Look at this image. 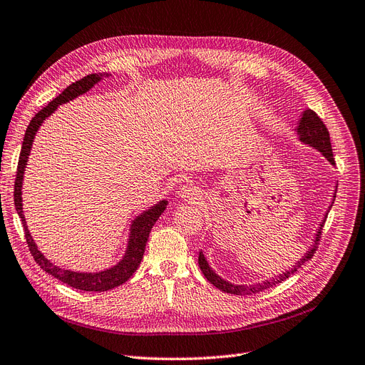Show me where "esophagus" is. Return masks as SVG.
Segmentation results:
<instances>
[{
  "label": "esophagus",
  "instance_id": "obj_1",
  "mask_svg": "<svg viewBox=\"0 0 365 365\" xmlns=\"http://www.w3.org/2000/svg\"><path fill=\"white\" fill-rule=\"evenodd\" d=\"M198 197H200V192H198V189L195 186L185 185L179 189V198H182V200L194 201V200H198Z\"/></svg>",
  "mask_w": 365,
  "mask_h": 365
}]
</instances>
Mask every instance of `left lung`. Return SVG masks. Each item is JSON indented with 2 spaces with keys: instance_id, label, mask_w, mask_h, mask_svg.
I'll return each instance as SVG.
<instances>
[{
  "instance_id": "obj_1",
  "label": "left lung",
  "mask_w": 365,
  "mask_h": 365,
  "mask_svg": "<svg viewBox=\"0 0 365 365\" xmlns=\"http://www.w3.org/2000/svg\"><path fill=\"white\" fill-rule=\"evenodd\" d=\"M295 135L298 138V141H301L303 145H307L313 149L318 150L325 160L331 164L334 165V158H332V150H331V143H329V134H328V130L327 126L324 125V122L319 119V116L316 115L313 110L307 108L304 110L303 113H301V118L298 120V125L295 128ZM336 192H337V186L334 189V192H332V198H331V202L328 205V209L322 217V220L319 222V227L318 230H316V234L313 237L312 240V245L310 247L306 250V253L303 257H301L292 267H289V270H284L283 273H280L279 276H274V277H270V279H265L262 282H258V283H252V284H243V283H232V282H228L225 280L224 277H220L213 268L210 267L207 258H205V255L202 253V250H200L198 253V265H200V270L202 272V274L205 276V279H207L213 287H216L217 289L224 291V292H228V294H234V295H250V294H258L261 291H265L268 288L272 287H276L277 283H282L283 280H287L289 276H292L298 268H301V265H304L307 261L312 259L313 253L316 250V247H318V242L321 239V232H322V227L325 224V219L328 216V212L331 210L332 204H334V200H336Z\"/></svg>"
}]
</instances>
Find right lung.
Instances as JSON below:
<instances>
[{
  "label": "right lung",
  "mask_w": 365,
  "mask_h": 365,
  "mask_svg": "<svg viewBox=\"0 0 365 365\" xmlns=\"http://www.w3.org/2000/svg\"><path fill=\"white\" fill-rule=\"evenodd\" d=\"M112 74L110 73H93L89 74L81 81H77L76 83H71L68 88L62 91L55 100H52L49 104H47L43 110L33 118V120L29 122L25 137H24V143L21 149V156H19V164H18V174H16V180H14V207L18 215L22 219L24 230H25V239L28 243V247L33 253V257L36 262L43 268L46 273H49L51 276L56 277L58 280L64 282L66 284H70L74 289H81L86 292H104L108 289H113L119 284L125 283L128 280L133 273L137 270L141 259H143V253L146 249V243L149 239L150 230L153 228L155 222L160 219L161 213L167 209L168 201L161 200L156 204L150 205L146 210L138 213L130 224V232H128V242H126V247L122 258L112 267L104 268L101 272H74V270H67V268H62L56 264H53L51 259H47L41 250L38 249L36 240L31 235L28 225H26V219L24 215V202H22V185H24V173L29 160V153L31 148H33L34 138L37 131L40 130V126L43 122L52 116L55 113V110L66 104L73 101L74 98L81 97V95L91 91L95 85L100 83L104 77H110Z\"/></svg>",
  "instance_id": "add662e5"
}]
</instances>
